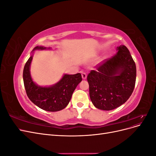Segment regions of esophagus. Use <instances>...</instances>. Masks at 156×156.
Here are the masks:
<instances>
[{
    "label": "esophagus",
    "instance_id": "34e87169",
    "mask_svg": "<svg viewBox=\"0 0 156 156\" xmlns=\"http://www.w3.org/2000/svg\"><path fill=\"white\" fill-rule=\"evenodd\" d=\"M81 75H82V78H83V79H87V73H86L83 72V73H81Z\"/></svg>",
    "mask_w": 156,
    "mask_h": 156
}]
</instances>
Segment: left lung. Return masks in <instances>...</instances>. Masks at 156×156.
Wrapping results in <instances>:
<instances>
[{
    "label": "left lung",
    "instance_id": "1",
    "mask_svg": "<svg viewBox=\"0 0 156 156\" xmlns=\"http://www.w3.org/2000/svg\"><path fill=\"white\" fill-rule=\"evenodd\" d=\"M112 58L99 64L87 76L90 98L99 109L111 111L128 100L135 88L136 66L125 45L116 48Z\"/></svg>",
    "mask_w": 156,
    "mask_h": 156
}]
</instances>
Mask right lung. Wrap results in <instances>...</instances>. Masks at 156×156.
I'll return each instance as SVG.
<instances>
[{"label": "right lung", "instance_id": "add662e5", "mask_svg": "<svg viewBox=\"0 0 156 156\" xmlns=\"http://www.w3.org/2000/svg\"><path fill=\"white\" fill-rule=\"evenodd\" d=\"M51 49L43 46H36L35 50ZM33 55H31L23 69V82L27 95L30 100L40 108L47 111L55 112L62 110L66 107L72 98L73 92L81 82V73L64 74L60 81L49 87H41L36 84L31 77L30 68Z\"/></svg>", "mask_w": 156, "mask_h": 156}]
</instances>
